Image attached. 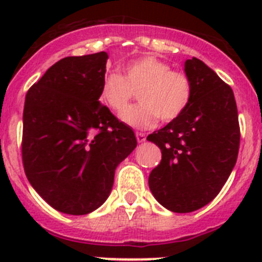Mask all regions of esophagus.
<instances>
[{"label": "esophagus", "mask_w": 262, "mask_h": 262, "mask_svg": "<svg viewBox=\"0 0 262 262\" xmlns=\"http://www.w3.org/2000/svg\"><path fill=\"white\" fill-rule=\"evenodd\" d=\"M136 140L138 143H144L145 142V135L142 133H136Z\"/></svg>", "instance_id": "esophagus-1"}]
</instances>
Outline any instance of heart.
<instances>
[{
	"label": "heart",
	"instance_id": "1",
	"mask_svg": "<svg viewBox=\"0 0 262 262\" xmlns=\"http://www.w3.org/2000/svg\"><path fill=\"white\" fill-rule=\"evenodd\" d=\"M124 76L107 72L99 88V99L114 113H120L128 104L134 90L139 92V105L120 114V120L138 129L152 128L159 118L172 122L189 107L193 96L190 80L182 72L172 71L164 60L147 55L127 62Z\"/></svg>",
	"mask_w": 262,
	"mask_h": 262
}]
</instances>
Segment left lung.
<instances>
[{
    "mask_svg": "<svg viewBox=\"0 0 262 262\" xmlns=\"http://www.w3.org/2000/svg\"><path fill=\"white\" fill-rule=\"evenodd\" d=\"M193 96L181 117L148 135L161 161L148 184L160 205L191 212L211 202L237 160L240 128L233 92L200 59L185 61Z\"/></svg>",
    "mask_w": 262,
    "mask_h": 262,
    "instance_id": "8db88e82",
    "label": "left lung"
}]
</instances>
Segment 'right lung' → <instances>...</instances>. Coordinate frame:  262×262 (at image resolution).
Instances as JSON below:
<instances>
[{"instance_id": "obj_1", "label": "right lung", "mask_w": 262, "mask_h": 262, "mask_svg": "<svg viewBox=\"0 0 262 262\" xmlns=\"http://www.w3.org/2000/svg\"><path fill=\"white\" fill-rule=\"evenodd\" d=\"M106 52L64 57L26 94L22 159L36 193L53 209L85 215L102 206L135 134L99 102Z\"/></svg>"}]
</instances>
